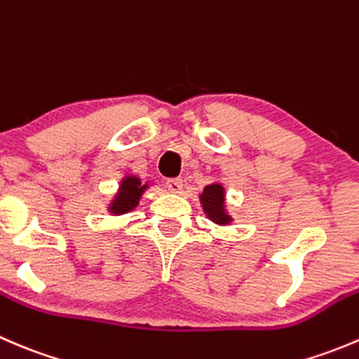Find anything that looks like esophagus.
I'll use <instances>...</instances> for the list:
<instances>
[{"instance_id":"esophagus-1","label":"esophagus","mask_w":359,"mask_h":359,"mask_svg":"<svg viewBox=\"0 0 359 359\" xmlns=\"http://www.w3.org/2000/svg\"><path fill=\"white\" fill-rule=\"evenodd\" d=\"M166 187H168L170 193H180L184 187V182L182 179H170L166 180Z\"/></svg>"}]
</instances>
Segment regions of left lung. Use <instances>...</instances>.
I'll return each instance as SVG.
<instances>
[{
	"label": "left lung",
	"instance_id": "left-lung-1",
	"mask_svg": "<svg viewBox=\"0 0 359 359\" xmlns=\"http://www.w3.org/2000/svg\"><path fill=\"white\" fill-rule=\"evenodd\" d=\"M200 201L203 205V212L215 224L226 226L233 220L231 215H227L226 206H224V187L220 184L215 182L206 186L200 194Z\"/></svg>",
	"mask_w": 359,
	"mask_h": 359
}]
</instances>
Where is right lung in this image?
I'll list each match as a JSON object with an SVG mask.
<instances>
[{
	"mask_svg": "<svg viewBox=\"0 0 359 359\" xmlns=\"http://www.w3.org/2000/svg\"><path fill=\"white\" fill-rule=\"evenodd\" d=\"M147 189V184L140 182L139 177L128 175L121 180V186L119 191L116 193L114 200L109 205V212L116 213V215H121V213L132 212L137 205H139L140 196H142L144 191Z\"/></svg>",
	"mask_w": 359,
	"mask_h": 359,
	"instance_id": "obj_1",
	"label": "right lung"
}]
</instances>
